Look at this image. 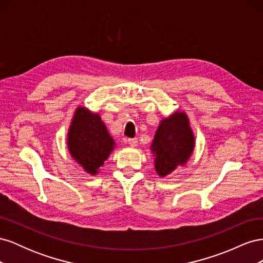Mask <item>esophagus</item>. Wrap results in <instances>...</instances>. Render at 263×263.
<instances>
[{
	"instance_id": "34e87169",
	"label": "esophagus",
	"mask_w": 263,
	"mask_h": 263,
	"mask_svg": "<svg viewBox=\"0 0 263 263\" xmlns=\"http://www.w3.org/2000/svg\"><path fill=\"white\" fill-rule=\"evenodd\" d=\"M137 142H138V139H137V138H129V139H127V144L130 145L132 147H136V146H137Z\"/></svg>"
}]
</instances>
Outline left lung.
<instances>
[{
    "label": "left lung",
    "instance_id": "left-lung-1",
    "mask_svg": "<svg viewBox=\"0 0 263 263\" xmlns=\"http://www.w3.org/2000/svg\"><path fill=\"white\" fill-rule=\"evenodd\" d=\"M156 171L160 177L184 164L194 149V136L184 113H174L159 125L153 142Z\"/></svg>",
    "mask_w": 263,
    "mask_h": 263
}]
</instances>
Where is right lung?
<instances>
[{
    "mask_svg": "<svg viewBox=\"0 0 263 263\" xmlns=\"http://www.w3.org/2000/svg\"><path fill=\"white\" fill-rule=\"evenodd\" d=\"M70 154L90 174H97L113 150L114 141L99 114L79 107L68 134Z\"/></svg>",
    "mask_w": 263,
    "mask_h": 263,
    "instance_id": "add662e5",
    "label": "right lung"
}]
</instances>
